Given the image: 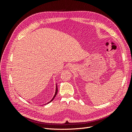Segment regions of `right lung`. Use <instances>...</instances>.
Segmentation results:
<instances>
[{
	"label": "right lung",
	"mask_w": 132,
	"mask_h": 132,
	"mask_svg": "<svg viewBox=\"0 0 132 132\" xmlns=\"http://www.w3.org/2000/svg\"><path fill=\"white\" fill-rule=\"evenodd\" d=\"M57 92H58V88H57V85H56V89H55V94H54V96H53V99L51 100H50V102H48V103H50V102H52V101H53V99H54V97H55V96H56V95H57Z\"/></svg>",
	"instance_id": "add662e5"
}]
</instances>
